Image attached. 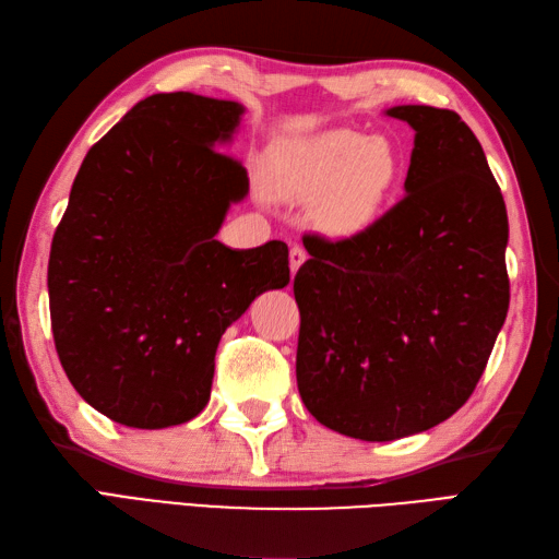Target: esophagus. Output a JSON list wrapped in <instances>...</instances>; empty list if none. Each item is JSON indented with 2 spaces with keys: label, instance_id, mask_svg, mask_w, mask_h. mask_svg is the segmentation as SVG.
Segmentation results:
<instances>
[{
  "label": "esophagus",
  "instance_id": "1",
  "mask_svg": "<svg viewBox=\"0 0 559 559\" xmlns=\"http://www.w3.org/2000/svg\"><path fill=\"white\" fill-rule=\"evenodd\" d=\"M305 259H307L305 249H302L300 245H293V247H290V271H293V276H295V273H298V269L305 264Z\"/></svg>",
  "mask_w": 559,
  "mask_h": 559
}]
</instances>
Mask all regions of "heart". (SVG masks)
Instances as JSON below:
<instances>
[{"instance_id":"1","label":"heart","mask_w":559,"mask_h":559,"mask_svg":"<svg viewBox=\"0 0 559 559\" xmlns=\"http://www.w3.org/2000/svg\"><path fill=\"white\" fill-rule=\"evenodd\" d=\"M403 175L396 146L348 127L286 141L273 156L276 187L293 199L319 198L317 211L329 230L360 233L379 218Z\"/></svg>"}]
</instances>
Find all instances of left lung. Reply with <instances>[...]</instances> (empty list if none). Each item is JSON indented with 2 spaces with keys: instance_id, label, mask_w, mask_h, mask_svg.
I'll use <instances>...</instances> for the list:
<instances>
[{
  "instance_id": "1",
  "label": "left lung",
  "mask_w": 559,
  "mask_h": 559,
  "mask_svg": "<svg viewBox=\"0 0 559 559\" xmlns=\"http://www.w3.org/2000/svg\"><path fill=\"white\" fill-rule=\"evenodd\" d=\"M415 132L406 197L370 228L305 235L295 273L298 389L329 430L391 442L451 418L509 310L507 206L454 110L396 105Z\"/></svg>"
}]
</instances>
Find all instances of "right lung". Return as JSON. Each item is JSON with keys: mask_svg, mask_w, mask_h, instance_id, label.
<instances>
[{"mask_svg": "<svg viewBox=\"0 0 559 559\" xmlns=\"http://www.w3.org/2000/svg\"><path fill=\"white\" fill-rule=\"evenodd\" d=\"M242 115L235 100L156 93L91 146L71 185L47 264L55 348L79 396L115 423L197 418L225 329L288 286L286 242L216 240L249 192L221 151Z\"/></svg>", "mask_w": 559, "mask_h": 559, "instance_id": "1", "label": "right lung"}]
</instances>
